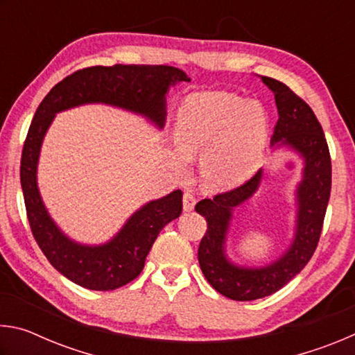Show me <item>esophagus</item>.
<instances>
[{
  "label": "esophagus",
  "mask_w": 355,
  "mask_h": 355,
  "mask_svg": "<svg viewBox=\"0 0 355 355\" xmlns=\"http://www.w3.org/2000/svg\"><path fill=\"white\" fill-rule=\"evenodd\" d=\"M194 205H196V197L192 192L186 191L183 194V208L184 211H191V209H194Z\"/></svg>",
  "instance_id": "1"
}]
</instances>
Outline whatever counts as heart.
Returning a JSON list of instances; mask_svg holds the SVG:
<instances>
[{"label":"heart","mask_w":355,"mask_h":355,"mask_svg":"<svg viewBox=\"0 0 355 355\" xmlns=\"http://www.w3.org/2000/svg\"><path fill=\"white\" fill-rule=\"evenodd\" d=\"M268 137V114L258 101L227 92L196 94L178 116L180 147L175 159H200L209 189L222 191L244 182L257 169Z\"/></svg>","instance_id":"b5f03b06"}]
</instances>
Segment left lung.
<instances>
[{
  "instance_id": "1",
  "label": "left lung",
  "mask_w": 355,
  "mask_h": 355,
  "mask_svg": "<svg viewBox=\"0 0 355 355\" xmlns=\"http://www.w3.org/2000/svg\"><path fill=\"white\" fill-rule=\"evenodd\" d=\"M260 78L274 94L279 110L272 142L284 139L304 156V182L299 186L296 239L280 260L260 269L233 266L225 260L222 244L232 208L249 199L257 191L261 180V169L236 188L219 192L213 199H203L196 205V211L205 218L208 225L197 252L202 272L216 291L233 300L266 297L279 291L302 271L320 243L332 188L329 146L315 112L286 84L274 78Z\"/></svg>"
}]
</instances>
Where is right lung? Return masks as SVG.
Instances as JSON below:
<instances>
[{"label": "right lung", "mask_w": 355, "mask_h": 355, "mask_svg": "<svg viewBox=\"0 0 355 355\" xmlns=\"http://www.w3.org/2000/svg\"><path fill=\"white\" fill-rule=\"evenodd\" d=\"M189 81L184 71L169 65L87 67L58 83L42 100L23 144L20 183L33 236L46 260L76 285L95 291H111L141 274L156 236L183 209V192L177 189L136 211L111 243L98 248L80 245L65 238L48 216L35 183L40 144L59 111L83 103L116 105L146 114L163 127L164 95L172 83Z\"/></svg>", "instance_id": "right-lung-1"}]
</instances>
